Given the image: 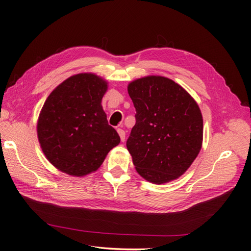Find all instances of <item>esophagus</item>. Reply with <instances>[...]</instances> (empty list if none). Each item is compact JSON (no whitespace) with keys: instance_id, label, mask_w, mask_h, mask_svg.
I'll return each instance as SVG.
<instances>
[{"instance_id":"esophagus-1","label":"esophagus","mask_w":251,"mask_h":251,"mask_svg":"<svg viewBox=\"0 0 251 251\" xmlns=\"http://www.w3.org/2000/svg\"><path fill=\"white\" fill-rule=\"evenodd\" d=\"M117 132H118V134L120 136V140L123 141V142H125V140H126V132L123 130V128H118Z\"/></svg>"}]
</instances>
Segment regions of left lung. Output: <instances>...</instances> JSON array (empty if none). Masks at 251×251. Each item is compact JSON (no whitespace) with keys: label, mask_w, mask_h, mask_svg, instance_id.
<instances>
[{"label":"left lung","mask_w":251,"mask_h":251,"mask_svg":"<svg viewBox=\"0 0 251 251\" xmlns=\"http://www.w3.org/2000/svg\"><path fill=\"white\" fill-rule=\"evenodd\" d=\"M136 124L126 140L142 178L162 184L179 178L198 156L203 140L199 105L186 91L163 76L128 83Z\"/></svg>","instance_id":"1"}]
</instances>
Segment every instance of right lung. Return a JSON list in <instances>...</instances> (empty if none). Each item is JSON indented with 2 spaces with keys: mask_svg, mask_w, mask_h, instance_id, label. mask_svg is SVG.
Segmentation results:
<instances>
[{
  "mask_svg": "<svg viewBox=\"0 0 251 251\" xmlns=\"http://www.w3.org/2000/svg\"><path fill=\"white\" fill-rule=\"evenodd\" d=\"M108 82L92 73L73 75L45 101L37 137L50 163L75 177L98 170L120 137L109 126L101 100Z\"/></svg>",
  "mask_w": 251,
  "mask_h": 251,
  "instance_id": "add662e5",
  "label": "right lung"
}]
</instances>
